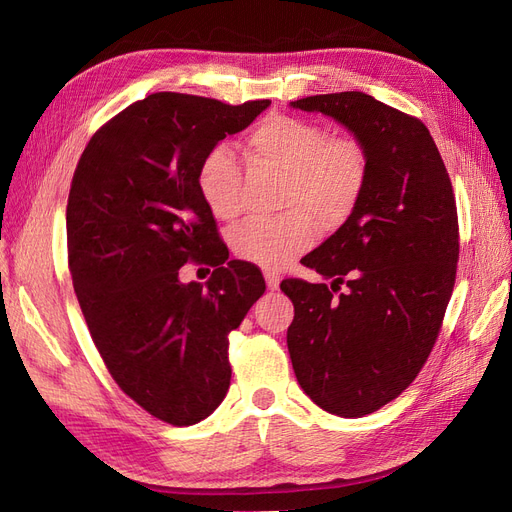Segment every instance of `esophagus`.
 I'll use <instances>...</instances> for the list:
<instances>
[{
    "mask_svg": "<svg viewBox=\"0 0 512 512\" xmlns=\"http://www.w3.org/2000/svg\"><path fill=\"white\" fill-rule=\"evenodd\" d=\"M265 280H267V288L269 290H277L280 288V275H277L275 271H265Z\"/></svg>",
    "mask_w": 512,
    "mask_h": 512,
    "instance_id": "esophagus-1",
    "label": "esophagus"
}]
</instances>
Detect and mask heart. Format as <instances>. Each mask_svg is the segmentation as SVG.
<instances>
[{
    "instance_id": "obj_1",
    "label": "heart",
    "mask_w": 512,
    "mask_h": 512,
    "mask_svg": "<svg viewBox=\"0 0 512 512\" xmlns=\"http://www.w3.org/2000/svg\"><path fill=\"white\" fill-rule=\"evenodd\" d=\"M254 164L282 173L277 218H252L230 232L241 260L265 269H282L316 241V222L333 230L354 213L367 183V156L352 136H329L314 121L269 115L245 138ZM198 194L222 222L243 209V177L226 147H213L198 166Z\"/></svg>"
}]
</instances>
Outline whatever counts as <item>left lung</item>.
<instances>
[{
	"label": "left lung",
	"instance_id": "8db88e82",
	"mask_svg": "<svg viewBox=\"0 0 512 512\" xmlns=\"http://www.w3.org/2000/svg\"><path fill=\"white\" fill-rule=\"evenodd\" d=\"M290 106L331 117L367 156L354 213L303 258L331 286L282 282L301 389L331 414L365 416L408 389L436 344L459 260L453 185L423 123L374 96L342 91Z\"/></svg>",
	"mask_w": 512,
	"mask_h": 512
}]
</instances>
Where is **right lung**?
I'll return each instance as SVG.
<instances>
[{
    "instance_id": "1",
    "label": "right lung",
    "mask_w": 512,
    "mask_h": 512,
    "mask_svg": "<svg viewBox=\"0 0 512 512\" xmlns=\"http://www.w3.org/2000/svg\"><path fill=\"white\" fill-rule=\"evenodd\" d=\"M269 104L151 94L91 136L74 170L66 230L76 299L121 391L170 425L200 423L222 404L228 333L265 292L254 265L228 260L196 175ZM188 259L214 267L205 287L180 282Z\"/></svg>"
}]
</instances>
